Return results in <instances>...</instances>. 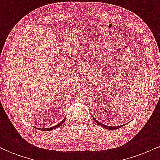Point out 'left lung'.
<instances>
[{
    "instance_id": "obj_1",
    "label": "left lung",
    "mask_w": 160,
    "mask_h": 160,
    "mask_svg": "<svg viewBox=\"0 0 160 160\" xmlns=\"http://www.w3.org/2000/svg\"><path fill=\"white\" fill-rule=\"evenodd\" d=\"M93 119H94L95 122H96V123H98V124L99 125V126H102V127H103V128H107V129H111V130H113V129H117V128H120L122 127V126H124V125H121V126H106V125H104V124L101 123V122H99L98 120H95L94 117H93Z\"/></svg>"
}]
</instances>
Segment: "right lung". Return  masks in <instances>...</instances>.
I'll use <instances>...</instances> for the list:
<instances>
[{
  "mask_svg": "<svg viewBox=\"0 0 160 160\" xmlns=\"http://www.w3.org/2000/svg\"><path fill=\"white\" fill-rule=\"evenodd\" d=\"M65 117L64 118V120H62L61 122H59L58 124H57L56 126H52V127H49V128H38V129H40V130H42V131H50V130L55 129V128H56L59 127V126H61L63 124V122H65Z\"/></svg>",
  "mask_w": 160,
  "mask_h": 160,
  "instance_id": "right-lung-1",
  "label": "right lung"
}]
</instances>
